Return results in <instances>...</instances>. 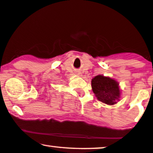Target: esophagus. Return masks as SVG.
<instances>
[{
  "mask_svg": "<svg viewBox=\"0 0 153 153\" xmlns=\"http://www.w3.org/2000/svg\"><path fill=\"white\" fill-rule=\"evenodd\" d=\"M78 74H79V73H78Z\"/></svg>",
  "mask_w": 153,
  "mask_h": 153,
  "instance_id": "1",
  "label": "esophagus"
}]
</instances>
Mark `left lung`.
Listing matches in <instances>:
<instances>
[{
    "mask_svg": "<svg viewBox=\"0 0 153 153\" xmlns=\"http://www.w3.org/2000/svg\"><path fill=\"white\" fill-rule=\"evenodd\" d=\"M91 85L93 93L100 102L112 105L119 100L120 91L118 83L114 79L98 75L92 79Z\"/></svg>",
    "mask_w": 153,
    "mask_h": 153,
    "instance_id": "obj_1",
    "label": "left lung"
}]
</instances>
